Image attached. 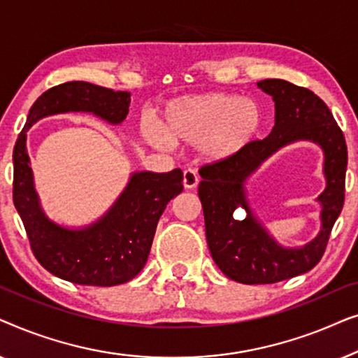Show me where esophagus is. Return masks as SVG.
Segmentation results:
<instances>
[{
  "label": "esophagus",
  "instance_id": "esophagus-1",
  "mask_svg": "<svg viewBox=\"0 0 358 358\" xmlns=\"http://www.w3.org/2000/svg\"><path fill=\"white\" fill-rule=\"evenodd\" d=\"M199 176H197V173H195L194 169H185L184 171V187L185 189H195L197 187V184H199Z\"/></svg>",
  "mask_w": 358,
  "mask_h": 358
}]
</instances>
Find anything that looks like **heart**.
<instances>
[{"instance_id": "heart-1", "label": "heart", "mask_w": 358, "mask_h": 358, "mask_svg": "<svg viewBox=\"0 0 358 358\" xmlns=\"http://www.w3.org/2000/svg\"><path fill=\"white\" fill-rule=\"evenodd\" d=\"M262 125L264 110L257 101L229 92H205L173 99L159 125L143 122L140 134L153 148L199 145L203 158L224 161L246 150Z\"/></svg>"}]
</instances>
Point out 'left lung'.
Instances as JSON below:
<instances>
[{"instance_id": "left-lung-1", "label": "left lung", "mask_w": 358, "mask_h": 358, "mask_svg": "<svg viewBox=\"0 0 358 358\" xmlns=\"http://www.w3.org/2000/svg\"><path fill=\"white\" fill-rule=\"evenodd\" d=\"M259 90L275 102V125L234 158L200 168L199 197L212 257L234 282L275 283L311 271L321 261L327 239L344 207L347 145L329 107L315 92L283 80H264ZM295 141H313L325 153L327 189L322 205V231L300 248H285L273 240L248 207L245 182L264 160ZM245 212L243 213L242 210Z\"/></svg>"}]
</instances>
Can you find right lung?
Masks as SVG:
<instances>
[{
    "instance_id": "add662e5",
    "label": "right lung",
    "mask_w": 358,
    "mask_h": 358,
    "mask_svg": "<svg viewBox=\"0 0 358 358\" xmlns=\"http://www.w3.org/2000/svg\"><path fill=\"white\" fill-rule=\"evenodd\" d=\"M130 92L86 81H70L43 92L34 102L13 151V200L37 261L53 275L78 285L114 287L140 273L148 261L156 227L171 199L182 192V171H136L114 205L94 223L66 228L50 220L38 199L27 131L48 115L86 112L110 125L129 114Z\"/></svg>"
}]
</instances>
